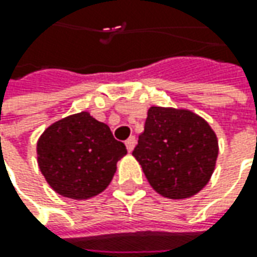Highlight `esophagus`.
<instances>
[{
  "label": "esophagus",
  "instance_id": "obj_1",
  "mask_svg": "<svg viewBox=\"0 0 257 257\" xmlns=\"http://www.w3.org/2000/svg\"><path fill=\"white\" fill-rule=\"evenodd\" d=\"M136 143H137V140H136V137L134 136H130L127 140H125V147H127V150L128 152H133L134 146H136Z\"/></svg>",
  "mask_w": 257,
  "mask_h": 257
}]
</instances>
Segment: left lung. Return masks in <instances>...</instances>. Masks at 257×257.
Wrapping results in <instances>:
<instances>
[{"label":"left lung","mask_w":257,"mask_h":257,"mask_svg":"<svg viewBox=\"0 0 257 257\" xmlns=\"http://www.w3.org/2000/svg\"><path fill=\"white\" fill-rule=\"evenodd\" d=\"M219 153L210 125L187 110L152 107L133 156L154 190L186 199L209 182Z\"/></svg>","instance_id":"8db88e82"}]
</instances>
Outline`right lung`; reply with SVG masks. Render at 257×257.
Returning <instances> with one entry per match:
<instances>
[{
    "mask_svg": "<svg viewBox=\"0 0 257 257\" xmlns=\"http://www.w3.org/2000/svg\"><path fill=\"white\" fill-rule=\"evenodd\" d=\"M37 153L40 170L55 192L83 200L110 184L127 150L107 124L83 111L51 124L40 137Z\"/></svg>",
    "mask_w": 257,
    "mask_h": 257,
    "instance_id": "obj_1",
    "label": "right lung"
}]
</instances>
